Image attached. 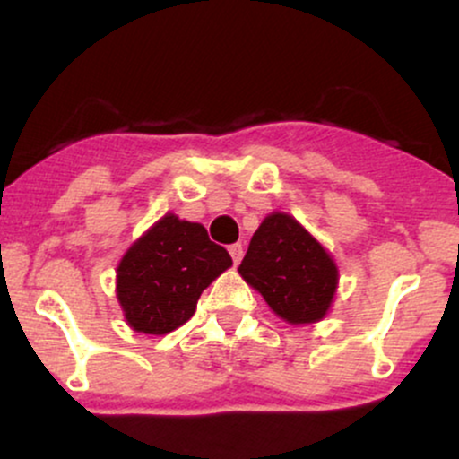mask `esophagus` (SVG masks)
Masks as SVG:
<instances>
[{"label":"esophagus","mask_w":459,"mask_h":459,"mask_svg":"<svg viewBox=\"0 0 459 459\" xmlns=\"http://www.w3.org/2000/svg\"><path fill=\"white\" fill-rule=\"evenodd\" d=\"M229 252H230V256H233V263H235V265H239L241 256H244V246H241V244H233V246H229Z\"/></svg>","instance_id":"esophagus-1"}]
</instances>
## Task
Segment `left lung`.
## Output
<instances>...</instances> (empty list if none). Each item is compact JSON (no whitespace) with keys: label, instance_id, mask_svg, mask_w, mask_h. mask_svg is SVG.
Segmentation results:
<instances>
[{"label":"left lung","instance_id":"1","mask_svg":"<svg viewBox=\"0 0 459 459\" xmlns=\"http://www.w3.org/2000/svg\"><path fill=\"white\" fill-rule=\"evenodd\" d=\"M239 273L291 325L324 319L339 287V267L330 252L284 212H272L263 220Z\"/></svg>","mask_w":459,"mask_h":459}]
</instances>
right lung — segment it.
I'll list each match as a JSON object with an SVG mask.
<instances>
[{"label":"right lung","instance_id":"add662e5","mask_svg":"<svg viewBox=\"0 0 459 459\" xmlns=\"http://www.w3.org/2000/svg\"><path fill=\"white\" fill-rule=\"evenodd\" d=\"M233 265L198 222L166 213L129 246L116 267V298L131 330L168 334L192 317L198 298Z\"/></svg>","mask_w":459,"mask_h":459}]
</instances>
